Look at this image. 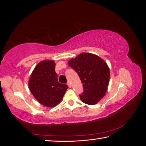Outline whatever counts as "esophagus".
I'll list each match as a JSON object with an SVG mask.
<instances>
[{
	"instance_id": "1",
	"label": "esophagus",
	"mask_w": 146,
	"mask_h": 146,
	"mask_svg": "<svg viewBox=\"0 0 146 146\" xmlns=\"http://www.w3.org/2000/svg\"><path fill=\"white\" fill-rule=\"evenodd\" d=\"M67 85H68V86H69V88L71 87V85H70V82H69V81H68V83H67Z\"/></svg>"
}]
</instances>
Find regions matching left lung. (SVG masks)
<instances>
[{
  "label": "left lung",
  "instance_id": "left-lung-1",
  "mask_svg": "<svg viewBox=\"0 0 146 146\" xmlns=\"http://www.w3.org/2000/svg\"><path fill=\"white\" fill-rule=\"evenodd\" d=\"M68 64L76 70L83 83V92L80 98L83 103L95 105L104 98L110 80V69L98 55L82 53L70 60Z\"/></svg>",
  "mask_w": 146,
  "mask_h": 146
}]
</instances>
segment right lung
<instances>
[{
    "label": "right lung",
    "mask_w": 146,
    "mask_h": 146,
    "mask_svg": "<svg viewBox=\"0 0 146 146\" xmlns=\"http://www.w3.org/2000/svg\"><path fill=\"white\" fill-rule=\"evenodd\" d=\"M53 60L39 63L31 74L29 87L33 96L39 103L48 107H54L62 100L68 88L66 84L58 82Z\"/></svg>",
    "instance_id": "right-lung-1"
}]
</instances>
